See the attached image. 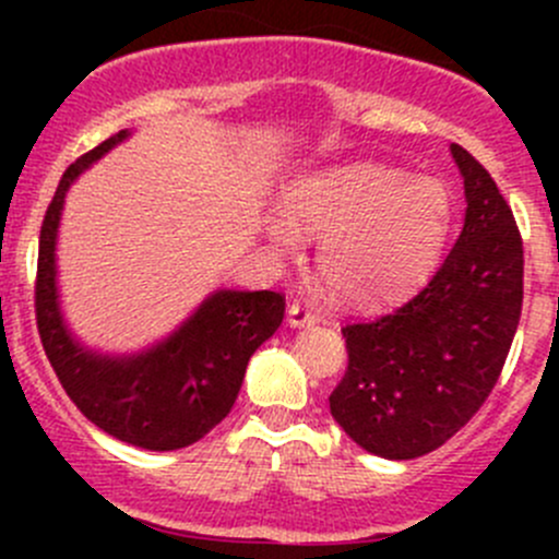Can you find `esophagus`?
<instances>
[{
	"label": "esophagus",
	"instance_id": "esophagus-1",
	"mask_svg": "<svg viewBox=\"0 0 559 559\" xmlns=\"http://www.w3.org/2000/svg\"><path fill=\"white\" fill-rule=\"evenodd\" d=\"M286 321L289 326H313L316 324V313L302 302H292L289 313H286Z\"/></svg>",
	"mask_w": 559,
	"mask_h": 559
}]
</instances>
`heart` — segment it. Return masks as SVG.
<instances>
[{
    "instance_id": "1",
    "label": "heart",
    "mask_w": 559,
    "mask_h": 559,
    "mask_svg": "<svg viewBox=\"0 0 559 559\" xmlns=\"http://www.w3.org/2000/svg\"><path fill=\"white\" fill-rule=\"evenodd\" d=\"M292 216L270 213L273 243L295 251L319 235L321 278L348 306H384L414 289L436 262L452 216L443 180L411 178L379 162H348L297 180Z\"/></svg>"
}]
</instances>
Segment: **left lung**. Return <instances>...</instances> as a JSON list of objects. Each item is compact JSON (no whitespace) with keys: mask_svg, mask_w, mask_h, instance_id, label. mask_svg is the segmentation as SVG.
<instances>
[{"mask_svg":"<svg viewBox=\"0 0 559 559\" xmlns=\"http://www.w3.org/2000/svg\"><path fill=\"white\" fill-rule=\"evenodd\" d=\"M465 224L430 284L400 308L343 326L348 368L330 414L386 460L443 447L473 419L509 357L522 316L524 251L492 175L462 145Z\"/></svg>","mask_w":559,"mask_h":559,"instance_id":"8db88e82","label":"left lung"}]
</instances>
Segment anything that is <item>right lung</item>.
Segmentation results:
<instances>
[{"mask_svg": "<svg viewBox=\"0 0 559 559\" xmlns=\"http://www.w3.org/2000/svg\"><path fill=\"white\" fill-rule=\"evenodd\" d=\"M127 129L72 162L39 229L35 313L39 341L61 386L88 421L132 447L173 452L191 447L233 411L251 354L284 319L278 292L218 289L167 341L134 357H103L64 326L56 292V233L67 189Z\"/></svg>", "mask_w": 559, "mask_h": 559, "instance_id": "obj_1", "label": "right lung"}]
</instances>
